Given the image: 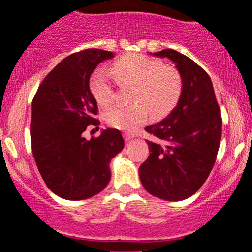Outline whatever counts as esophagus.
Here are the masks:
<instances>
[{"mask_svg": "<svg viewBox=\"0 0 252 252\" xmlns=\"http://www.w3.org/2000/svg\"><path fill=\"white\" fill-rule=\"evenodd\" d=\"M123 137H124V140H126V142H129V140H131L134 138V134H131V133H124L123 134Z\"/></svg>", "mask_w": 252, "mask_h": 252, "instance_id": "obj_1", "label": "esophagus"}]
</instances>
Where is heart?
Listing matches in <instances>:
<instances>
[{
  "label": "heart",
  "instance_id": "b5f03b06",
  "mask_svg": "<svg viewBox=\"0 0 252 252\" xmlns=\"http://www.w3.org/2000/svg\"><path fill=\"white\" fill-rule=\"evenodd\" d=\"M119 84L131 87L130 105H114L105 110L104 119L110 126L131 131L145 123L149 117L155 121L165 118L176 107L182 95L179 73L165 67L157 58L131 53L115 61L109 68ZM89 89L99 105H108L114 97V86L108 73L94 70L89 79Z\"/></svg>",
  "mask_w": 252,
  "mask_h": 252
}]
</instances>
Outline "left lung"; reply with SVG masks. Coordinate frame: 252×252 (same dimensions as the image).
I'll return each mask as SVG.
<instances>
[{"label":"left lung","mask_w":252,"mask_h":252,"mask_svg":"<svg viewBox=\"0 0 252 252\" xmlns=\"http://www.w3.org/2000/svg\"><path fill=\"white\" fill-rule=\"evenodd\" d=\"M175 63L182 77L178 105L164 121L145 130L149 157L139 166L143 187L149 194L168 201L194 195L208 179L221 140V113L208 73L192 60L174 49L153 53Z\"/></svg>","instance_id":"1"}]
</instances>
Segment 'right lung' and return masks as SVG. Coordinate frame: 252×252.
<instances>
[{
  "mask_svg": "<svg viewBox=\"0 0 252 252\" xmlns=\"http://www.w3.org/2000/svg\"><path fill=\"white\" fill-rule=\"evenodd\" d=\"M113 53L91 48L68 56L38 87L32 102L31 143L42 179L51 191L65 200H84L97 195L110 180L109 163L122 152L118 129H105L99 137H83L94 117L97 100L89 78L100 62Z\"/></svg>",
  "mask_w": 252,
  "mask_h": 252,
  "instance_id": "obj_1",
  "label": "right lung"
}]
</instances>
